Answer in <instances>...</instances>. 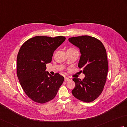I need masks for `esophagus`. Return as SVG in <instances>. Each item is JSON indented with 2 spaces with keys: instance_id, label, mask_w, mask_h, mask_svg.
Segmentation results:
<instances>
[{
  "instance_id": "34e87169",
  "label": "esophagus",
  "mask_w": 127,
  "mask_h": 127,
  "mask_svg": "<svg viewBox=\"0 0 127 127\" xmlns=\"http://www.w3.org/2000/svg\"><path fill=\"white\" fill-rule=\"evenodd\" d=\"M64 80H65V82H68V81H69L70 79H69V78H67V77H65V79H64Z\"/></svg>"
}]
</instances>
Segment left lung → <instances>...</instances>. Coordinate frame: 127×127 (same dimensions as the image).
<instances>
[{"mask_svg":"<svg viewBox=\"0 0 127 127\" xmlns=\"http://www.w3.org/2000/svg\"><path fill=\"white\" fill-rule=\"evenodd\" d=\"M69 41L79 48L81 56L78 67L85 74L83 79L73 78L75 87L71 93L75 98L89 103L99 97L104 87L108 70L107 52L103 43L88 35L72 37Z\"/></svg>","mask_w":127,"mask_h":127,"instance_id":"1","label":"left lung"}]
</instances>
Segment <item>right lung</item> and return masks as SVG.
Here are the masks:
<instances>
[{
	"label": "right lung",
	"mask_w": 127,
	"mask_h": 127,
	"mask_svg": "<svg viewBox=\"0 0 127 127\" xmlns=\"http://www.w3.org/2000/svg\"><path fill=\"white\" fill-rule=\"evenodd\" d=\"M65 39L63 36H36L20 47L17 59V77L25 93L34 102L43 104L52 100L63 83V76L59 73L52 76L45 70L54 50Z\"/></svg>",
	"instance_id": "obj_1"
}]
</instances>
